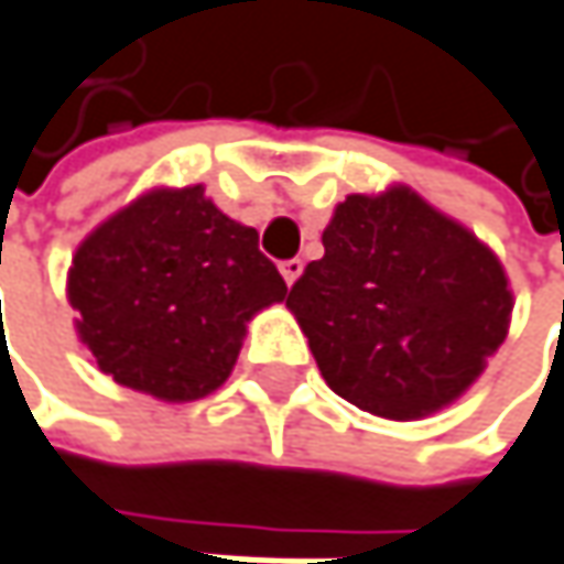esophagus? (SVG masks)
Wrapping results in <instances>:
<instances>
[{
  "label": "esophagus",
  "mask_w": 564,
  "mask_h": 564,
  "mask_svg": "<svg viewBox=\"0 0 564 564\" xmlns=\"http://www.w3.org/2000/svg\"><path fill=\"white\" fill-rule=\"evenodd\" d=\"M281 274H283V281H286V286H293V283L300 281V274H303V261H300V258H290V261H283Z\"/></svg>",
  "instance_id": "esophagus-1"
}]
</instances>
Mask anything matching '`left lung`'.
<instances>
[{"mask_svg": "<svg viewBox=\"0 0 564 564\" xmlns=\"http://www.w3.org/2000/svg\"><path fill=\"white\" fill-rule=\"evenodd\" d=\"M286 306L350 405L417 421L453 405L511 328L505 264L405 184L348 194Z\"/></svg>", "mask_w": 564, "mask_h": 564, "instance_id": "left-lung-1", "label": "left lung"}]
</instances>
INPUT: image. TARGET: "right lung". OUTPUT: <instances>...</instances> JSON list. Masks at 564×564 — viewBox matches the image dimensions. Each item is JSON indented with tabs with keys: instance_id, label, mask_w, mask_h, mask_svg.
<instances>
[{
	"instance_id": "obj_1",
	"label": "right lung",
	"mask_w": 564,
	"mask_h": 564,
	"mask_svg": "<svg viewBox=\"0 0 564 564\" xmlns=\"http://www.w3.org/2000/svg\"><path fill=\"white\" fill-rule=\"evenodd\" d=\"M76 332L101 373L162 402H194L229 380L254 315L286 283L258 232L204 184L152 187L98 223L66 274Z\"/></svg>"
}]
</instances>
